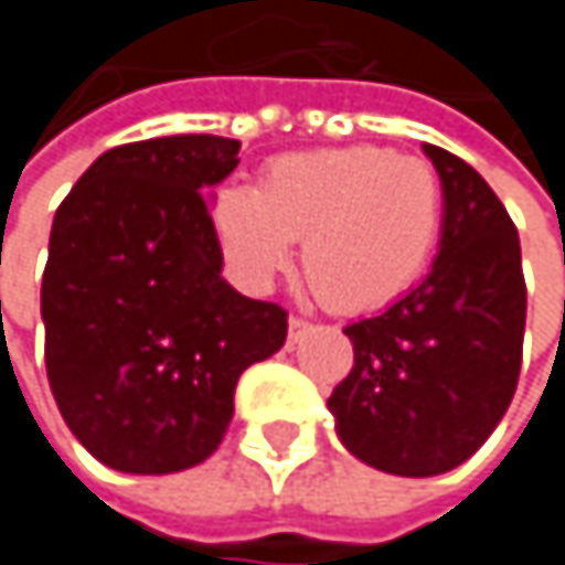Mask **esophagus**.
I'll return each instance as SVG.
<instances>
[{"label":"esophagus","mask_w":565,"mask_h":565,"mask_svg":"<svg viewBox=\"0 0 565 565\" xmlns=\"http://www.w3.org/2000/svg\"><path fill=\"white\" fill-rule=\"evenodd\" d=\"M287 327H290V340H294V343L310 330V323H307V320H300V317H290V323H287Z\"/></svg>","instance_id":"1"}]
</instances>
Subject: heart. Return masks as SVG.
<instances>
[{
	"label": "heart",
	"instance_id": "obj_1",
	"mask_svg": "<svg viewBox=\"0 0 565 565\" xmlns=\"http://www.w3.org/2000/svg\"><path fill=\"white\" fill-rule=\"evenodd\" d=\"M209 222L232 278L268 290L303 238V271L340 310H370L425 271L441 235V182L386 147L278 157L255 185H222Z\"/></svg>",
	"mask_w": 565,
	"mask_h": 565
}]
</instances>
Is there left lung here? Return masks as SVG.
Returning a JSON list of instances; mask_svg holds the SVG:
<instances>
[{
	"mask_svg": "<svg viewBox=\"0 0 565 565\" xmlns=\"http://www.w3.org/2000/svg\"><path fill=\"white\" fill-rule=\"evenodd\" d=\"M441 179L431 271L383 313L350 323L353 370L327 398L363 465L431 478L468 461L504 418L523 353L520 238L481 172L425 143Z\"/></svg>",
	"mask_w": 565,
	"mask_h": 565,
	"instance_id": "obj_1",
	"label": "left lung"
}]
</instances>
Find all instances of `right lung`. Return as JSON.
Instances as JSON below:
<instances>
[{
	"mask_svg": "<svg viewBox=\"0 0 565 565\" xmlns=\"http://www.w3.org/2000/svg\"><path fill=\"white\" fill-rule=\"evenodd\" d=\"M238 140L182 134L114 147L57 205L42 278L61 418L107 468L172 475L228 431L238 376L287 337L278 303L222 278L209 192Z\"/></svg>",
	"mask_w": 565,
	"mask_h": 565,
	"instance_id": "right-lung-1",
	"label": "right lung"
}]
</instances>
